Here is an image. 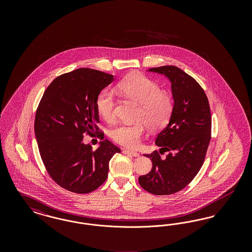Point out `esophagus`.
<instances>
[{"label":"esophagus","instance_id":"34e87169","mask_svg":"<svg viewBox=\"0 0 252 252\" xmlns=\"http://www.w3.org/2000/svg\"><path fill=\"white\" fill-rule=\"evenodd\" d=\"M123 153L124 154H126V155H131L133 157H139L140 154L138 152H135V151H131V150H127V149H124L123 150Z\"/></svg>","mask_w":252,"mask_h":252}]
</instances>
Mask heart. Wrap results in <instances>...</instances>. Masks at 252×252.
Instances as JSON below:
<instances>
[{
    "label": "heart",
    "mask_w": 252,
    "mask_h": 252,
    "mask_svg": "<svg viewBox=\"0 0 252 252\" xmlns=\"http://www.w3.org/2000/svg\"><path fill=\"white\" fill-rule=\"evenodd\" d=\"M117 91L123 95L140 104L135 124H120L113 127L110 138L117 144L126 147L135 148L144 136L146 126L157 130L163 127L170 119L174 101L166 92L160 91V87L148 77L136 74L120 81ZM115 96L109 89H104L96 98L98 114L107 122L115 119Z\"/></svg>",
    "instance_id": "1"
}]
</instances>
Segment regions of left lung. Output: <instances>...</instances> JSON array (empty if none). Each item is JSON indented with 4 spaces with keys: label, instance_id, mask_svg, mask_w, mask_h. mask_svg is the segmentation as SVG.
I'll list each match as a JSON object with an SVG mask.
<instances>
[{
    "label": "left lung",
    "instance_id": "left-lung-1",
    "mask_svg": "<svg viewBox=\"0 0 252 252\" xmlns=\"http://www.w3.org/2000/svg\"><path fill=\"white\" fill-rule=\"evenodd\" d=\"M148 71L170 80L174 108L167 126L157 136L159 151L144 155L153 166L139 177V183L148 192L167 195L185 188L202 166L211 141V109L201 86L180 68L161 66ZM165 152L167 158H160Z\"/></svg>",
    "mask_w": 252,
    "mask_h": 252
}]
</instances>
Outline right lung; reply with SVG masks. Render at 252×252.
Segmentation results:
<instances>
[{"instance_id": "obj_1", "label": "right lung", "mask_w": 252, "mask_h": 252, "mask_svg": "<svg viewBox=\"0 0 252 252\" xmlns=\"http://www.w3.org/2000/svg\"><path fill=\"white\" fill-rule=\"evenodd\" d=\"M113 75L80 68L58 76L39 102L35 135L39 154L50 177L60 187L89 193L108 178V163L121 149L108 140L94 151L83 134L99 133L96 98L113 81Z\"/></svg>"}]
</instances>
